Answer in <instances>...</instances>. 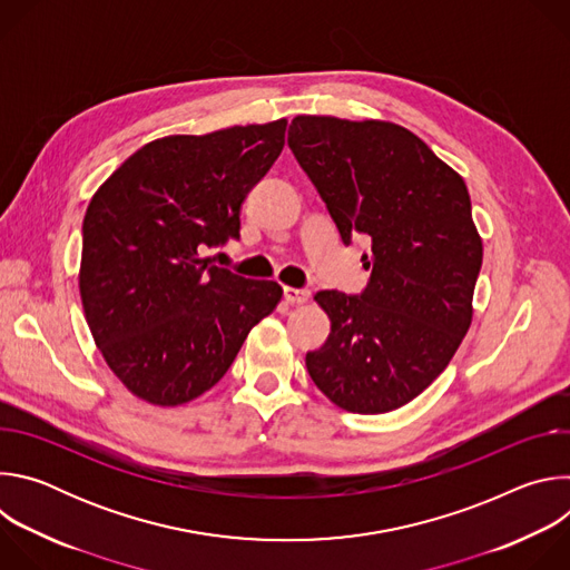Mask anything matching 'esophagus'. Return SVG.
I'll return each instance as SVG.
<instances>
[{
    "mask_svg": "<svg viewBox=\"0 0 570 570\" xmlns=\"http://www.w3.org/2000/svg\"><path fill=\"white\" fill-rule=\"evenodd\" d=\"M284 299H286L288 304H304V302L308 299V291L284 286Z\"/></svg>",
    "mask_w": 570,
    "mask_h": 570,
    "instance_id": "34e87169",
    "label": "esophagus"
}]
</instances>
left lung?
<instances>
[{"instance_id":"8db88e82","label":"left lung","mask_w":570,"mask_h":570,"mask_svg":"<svg viewBox=\"0 0 570 570\" xmlns=\"http://www.w3.org/2000/svg\"><path fill=\"white\" fill-rule=\"evenodd\" d=\"M288 146L345 246L372 243L361 295L320 291L332 334L306 354L313 383L343 411L379 415L422 394L471 324L482 240L464 180L390 121L299 115Z\"/></svg>"}]
</instances>
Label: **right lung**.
<instances>
[{
    "label": "right lung",
    "instance_id": "obj_1",
    "mask_svg": "<svg viewBox=\"0 0 570 570\" xmlns=\"http://www.w3.org/2000/svg\"><path fill=\"white\" fill-rule=\"evenodd\" d=\"M286 124L155 139L92 196L80 299L99 352L135 396H200L279 304L277 282L212 266L200 250L238 238L240 205L279 157Z\"/></svg>",
    "mask_w": 570,
    "mask_h": 570
}]
</instances>
